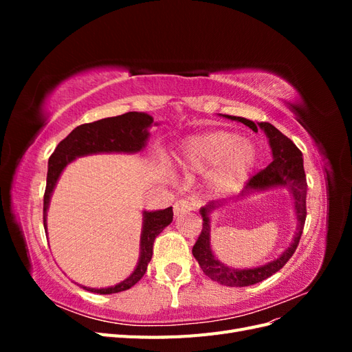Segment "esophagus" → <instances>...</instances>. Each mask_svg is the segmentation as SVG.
<instances>
[{
	"label": "esophagus",
	"instance_id": "34e87169",
	"mask_svg": "<svg viewBox=\"0 0 352 352\" xmlns=\"http://www.w3.org/2000/svg\"><path fill=\"white\" fill-rule=\"evenodd\" d=\"M195 207L194 202H190L189 199H179L175 202L173 206V212H175V217H179L182 214H186V212L192 211Z\"/></svg>",
	"mask_w": 352,
	"mask_h": 352
}]
</instances>
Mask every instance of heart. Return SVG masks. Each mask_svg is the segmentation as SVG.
I'll return each mask as SVG.
<instances>
[{
	"label": "heart",
	"instance_id": "obj_1",
	"mask_svg": "<svg viewBox=\"0 0 352 352\" xmlns=\"http://www.w3.org/2000/svg\"><path fill=\"white\" fill-rule=\"evenodd\" d=\"M188 175L208 173V186L216 195H230L247 182L258 163V148L229 131H212L188 138L176 155Z\"/></svg>",
	"mask_w": 352,
	"mask_h": 352
}]
</instances>
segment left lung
I'll return each instance as SVG.
<instances>
[{"label":"left lung","mask_w":352,"mask_h":352,"mask_svg":"<svg viewBox=\"0 0 352 352\" xmlns=\"http://www.w3.org/2000/svg\"><path fill=\"white\" fill-rule=\"evenodd\" d=\"M223 117L241 122L245 126H248L254 132H258V129H261L265 133V136H267L269 145L272 148L273 162L264 170H261L260 173L252 176L248 180V184L242 189L239 198H245L255 192H265V190H270L274 188H286L289 190V194L294 199V210L296 216V232L292 238V242L278 258H274L263 265H257V267L235 269L229 267L225 263H221L211 250L210 214L211 211L220 208L221 204H216L214 201H211L206 207H201L199 212L202 217V230L192 248L194 257L198 261L202 272H204L206 276H208L211 280H214L220 285L241 287L255 285L270 278L272 274L279 272L287 263V260L294 255L298 243H300L307 217V180L304 172L302 153L298 150L296 145L289 140V138H286L280 131L276 129L273 124L265 122L254 123L252 120L236 116L223 114Z\"/></svg>","instance_id":"8db88e82"}]
</instances>
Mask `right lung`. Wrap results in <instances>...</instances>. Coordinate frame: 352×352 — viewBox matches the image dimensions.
<instances>
[{
    "label": "right lung",
    "instance_id": "right-lung-1",
    "mask_svg": "<svg viewBox=\"0 0 352 352\" xmlns=\"http://www.w3.org/2000/svg\"><path fill=\"white\" fill-rule=\"evenodd\" d=\"M154 123L153 116L146 113L129 111L122 116L107 117L94 123L80 124L73 129L65 140H63L48 160V173H47V188L44 194V228L47 232V211L50 207L51 195L54 192L56 185L67 167L78 157L105 154V153H124L135 154L141 153L148 138H150V127ZM155 126L158 123H154ZM173 220L172 207L155 211H142V230L140 242V260L129 278H126L120 283L109 287H80L89 292L100 295L116 294L129 289L135 283L141 280L146 272L148 263L153 257V245L155 238L167 228Z\"/></svg>",
    "mask_w": 352,
    "mask_h": 352
}]
</instances>
